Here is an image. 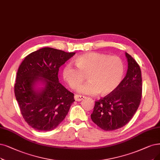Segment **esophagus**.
<instances>
[{
  "label": "esophagus",
  "mask_w": 160,
  "mask_h": 160,
  "mask_svg": "<svg viewBox=\"0 0 160 160\" xmlns=\"http://www.w3.org/2000/svg\"><path fill=\"white\" fill-rule=\"evenodd\" d=\"M74 98H75V101L80 102V101L83 100L84 98H85V97H84V96L79 95V94H75V95L74 96Z\"/></svg>",
  "instance_id": "obj_1"
}]
</instances>
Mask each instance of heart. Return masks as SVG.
<instances>
[{
	"mask_svg": "<svg viewBox=\"0 0 160 160\" xmlns=\"http://www.w3.org/2000/svg\"><path fill=\"white\" fill-rule=\"evenodd\" d=\"M75 63L78 68L70 63L63 67L62 77L70 87L76 89L87 76L89 81L78 90L84 94H112L121 83L125 72L123 62L119 57L97 52L80 55Z\"/></svg>",
	"mask_w": 160,
	"mask_h": 160,
	"instance_id": "b5f03b06",
	"label": "heart"
}]
</instances>
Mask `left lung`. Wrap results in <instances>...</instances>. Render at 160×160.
I'll return each instance as SVG.
<instances>
[{
  "label": "left lung",
  "instance_id": "obj_1",
  "mask_svg": "<svg viewBox=\"0 0 160 160\" xmlns=\"http://www.w3.org/2000/svg\"><path fill=\"white\" fill-rule=\"evenodd\" d=\"M128 63L126 75L112 94L95 102L91 119L104 131L125 125L132 119L142 97V75L137 62L125 52Z\"/></svg>",
  "mask_w": 160,
  "mask_h": 160
}]
</instances>
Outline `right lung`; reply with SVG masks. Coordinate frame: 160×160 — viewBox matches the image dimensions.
<instances>
[{
	"mask_svg": "<svg viewBox=\"0 0 160 160\" xmlns=\"http://www.w3.org/2000/svg\"><path fill=\"white\" fill-rule=\"evenodd\" d=\"M75 54L44 47L28 55L19 67L15 97L23 118L34 129L52 131L67 116L74 94L60 83L58 74Z\"/></svg>",
	"mask_w": 160,
	"mask_h": 160,
	"instance_id": "obj_1",
	"label": "right lung"
}]
</instances>
